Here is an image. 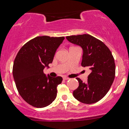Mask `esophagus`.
<instances>
[{
  "label": "esophagus",
  "mask_w": 129,
  "mask_h": 129,
  "mask_svg": "<svg viewBox=\"0 0 129 129\" xmlns=\"http://www.w3.org/2000/svg\"><path fill=\"white\" fill-rule=\"evenodd\" d=\"M70 78H68V77H66V76H64L63 78V80H68V79H69Z\"/></svg>",
  "instance_id": "esophagus-1"
}]
</instances>
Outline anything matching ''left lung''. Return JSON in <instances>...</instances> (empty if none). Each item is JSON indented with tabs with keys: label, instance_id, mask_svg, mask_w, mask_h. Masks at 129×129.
<instances>
[{
	"label": "left lung",
	"instance_id": "8db88e82",
	"mask_svg": "<svg viewBox=\"0 0 129 129\" xmlns=\"http://www.w3.org/2000/svg\"><path fill=\"white\" fill-rule=\"evenodd\" d=\"M74 44L83 50L81 66L88 67L91 70L87 83L79 78V87L73 91V96L81 103L90 104L95 103L105 96L115 76V63L109 48L100 40L90 35L66 37Z\"/></svg>",
	"mask_w": 129,
	"mask_h": 129
}]
</instances>
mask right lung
I'll return each instance as SVG.
<instances>
[{
  "label": "right lung",
  "mask_w": 129,
  "mask_h": 129,
  "mask_svg": "<svg viewBox=\"0 0 129 129\" xmlns=\"http://www.w3.org/2000/svg\"><path fill=\"white\" fill-rule=\"evenodd\" d=\"M64 37L38 36L20 48L14 59L13 75L16 88L28 104L37 108L52 103L57 96V87L62 78H52L44 73L52 63L56 50Z\"/></svg>",
  "instance_id": "1"
}]
</instances>
